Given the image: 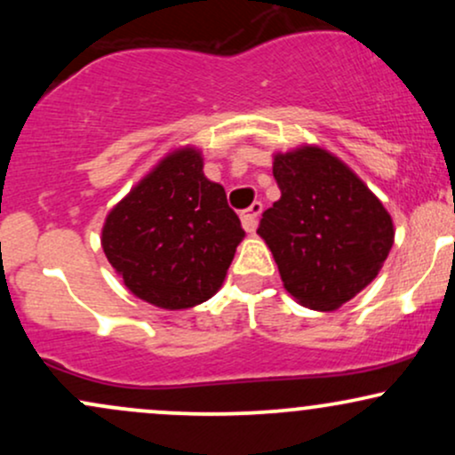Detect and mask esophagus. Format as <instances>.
Returning a JSON list of instances; mask_svg holds the SVG:
<instances>
[{
  "instance_id": "1",
  "label": "esophagus",
  "mask_w": 455,
  "mask_h": 455,
  "mask_svg": "<svg viewBox=\"0 0 455 455\" xmlns=\"http://www.w3.org/2000/svg\"><path fill=\"white\" fill-rule=\"evenodd\" d=\"M260 212H263V203H252V205L248 207V210L245 212H242V224H243V228L248 233H252L254 228L259 227V216H260Z\"/></svg>"
}]
</instances>
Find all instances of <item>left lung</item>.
Segmentation results:
<instances>
[{
	"instance_id": "left-lung-1",
	"label": "left lung",
	"mask_w": 455,
	"mask_h": 455,
	"mask_svg": "<svg viewBox=\"0 0 455 455\" xmlns=\"http://www.w3.org/2000/svg\"><path fill=\"white\" fill-rule=\"evenodd\" d=\"M280 201L257 233L284 289L312 310H336L363 291L394 245V222L357 175L321 148L274 156Z\"/></svg>"
}]
</instances>
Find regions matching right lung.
I'll list each match as a JSON object with an SVG mask.
<instances>
[{"instance_id": "add662e5", "label": "right lung", "mask_w": 455, "mask_h": 455, "mask_svg": "<svg viewBox=\"0 0 455 455\" xmlns=\"http://www.w3.org/2000/svg\"><path fill=\"white\" fill-rule=\"evenodd\" d=\"M243 235L224 188L203 175L201 154L184 148L113 207L102 248L139 299L184 310L220 289Z\"/></svg>"}]
</instances>
